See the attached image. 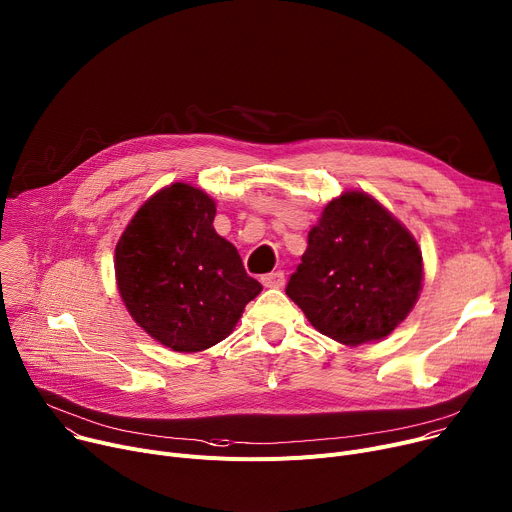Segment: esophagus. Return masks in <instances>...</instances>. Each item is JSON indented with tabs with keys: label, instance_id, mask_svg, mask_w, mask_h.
<instances>
[{
	"label": "esophagus",
	"instance_id": "1",
	"mask_svg": "<svg viewBox=\"0 0 512 512\" xmlns=\"http://www.w3.org/2000/svg\"><path fill=\"white\" fill-rule=\"evenodd\" d=\"M261 284L265 288H282L284 286V274H282V271H271V274H265L261 278Z\"/></svg>",
	"mask_w": 512,
	"mask_h": 512
}]
</instances>
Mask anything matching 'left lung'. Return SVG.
I'll list each match as a JSON object with an SVG mask.
<instances>
[{
    "mask_svg": "<svg viewBox=\"0 0 512 512\" xmlns=\"http://www.w3.org/2000/svg\"><path fill=\"white\" fill-rule=\"evenodd\" d=\"M422 251L372 195L350 189L331 199L286 294L323 335L356 348L387 337L420 298Z\"/></svg>",
    "mask_w": 512,
    "mask_h": 512,
    "instance_id": "1",
    "label": "left lung"
}]
</instances>
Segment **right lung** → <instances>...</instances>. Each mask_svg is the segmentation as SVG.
Instances as JSON below:
<instances>
[{
    "instance_id": "obj_1",
    "label": "right lung",
    "mask_w": 512,
    "mask_h": 512,
    "mask_svg": "<svg viewBox=\"0 0 512 512\" xmlns=\"http://www.w3.org/2000/svg\"><path fill=\"white\" fill-rule=\"evenodd\" d=\"M216 201L199 187L156 191L115 247V280L131 319L158 344L191 354L226 339L263 286L214 228Z\"/></svg>"
}]
</instances>
